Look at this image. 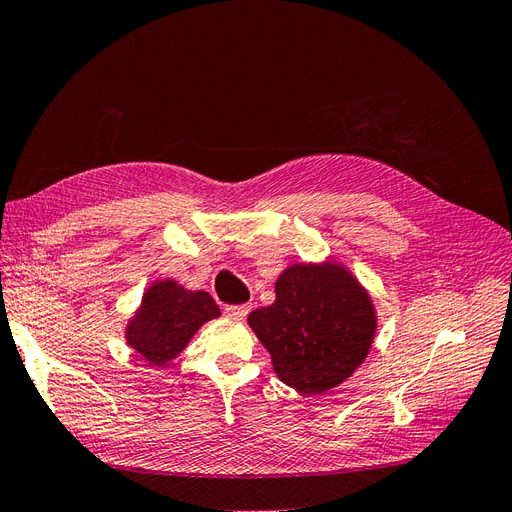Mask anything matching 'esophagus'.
Listing matches in <instances>:
<instances>
[{
	"label": "esophagus",
	"mask_w": 512,
	"mask_h": 512,
	"mask_svg": "<svg viewBox=\"0 0 512 512\" xmlns=\"http://www.w3.org/2000/svg\"><path fill=\"white\" fill-rule=\"evenodd\" d=\"M251 312V304H236V306H225V315L229 319H238L242 321L246 315Z\"/></svg>",
	"instance_id": "34e87169"
}]
</instances>
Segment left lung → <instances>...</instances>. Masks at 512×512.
<instances>
[{"instance_id":"left-lung-1","label":"left lung","mask_w":512,"mask_h":512,"mask_svg":"<svg viewBox=\"0 0 512 512\" xmlns=\"http://www.w3.org/2000/svg\"><path fill=\"white\" fill-rule=\"evenodd\" d=\"M276 300L249 315L276 376L300 393L344 383L370 353L376 310L368 289L338 261L293 263L276 278Z\"/></svg>"}]
</instances>
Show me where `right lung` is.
I'll return each instance as SVG.
<instances>
[{
	"label": "right lung",
	"instance_id": "1",
	"mask_svg": "<svg viewBox=\"0 0 512 512\" xmlns=\"http://www.w3.org/2000/svg\"><path fill=\"white\" fill-rule=\"evenodd\" d=\"M221 317L210 293L189 291L176 280H157L142 295L134 317L125 327V340L151 366L166 368L185 351L206 321Z\"/></svg>",
	"mask_w": 512,
	"mask_h": 512
}]
</instances>
